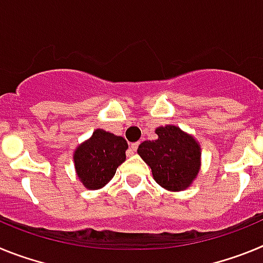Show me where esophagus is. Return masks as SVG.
Listing matches in <instances>:
<instances>
[{"label":"esophagus","mask_w":263,"mask_h":263,"mask_svg":"<svg viewBox=\"0 0 263 263\" xmlns=\"http://www.w3.org/2000/svg\"><path fill=\"white\" fill-rule=\"evenodd\" d=\"M138 146H139V142H134V143H132V146H130V147H132V150H133V152H137Z\"/></svg>","instance_id":"obj_1"}]
</instances>
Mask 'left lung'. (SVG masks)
Listing matches in <instances>:
<instances>
[{
    "label": "left lung",
    "mask_w": 263,
    "mask_h": 263,
    "mask_svg": "<svg viewBox=\"0 0 263 263\" xmlns=\"http://www.w3.org/2000/svg\"><path fill=\"white\" fill-rule=\"evenodd\" d=\"M155 133L158 138L141 143L138 154L150 166L158 184L170 191L184 190L199 173L200 147L173 125L158 127Z\"/></svg>",
    "instance_id": "left-lung-1"
}]
</instances>
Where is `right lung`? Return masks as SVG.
Masks as SVG:
<instances>
[{
    "label": "right lung",
    "mask_w": 263,
    "mask_h": 263,
    "mask_svg": "<svg viewBox=\"0 0 263 263\" xmlns=\"http://www.w3.org/2000/svg\"><path fill=\"white\" fill-rule=\"evenodd\" d=\"M127 143L122 137L97 129L73 155L78 176L89 190L104 187L125 160Z\"/></svg>",
    "instance_id": "obj_1"
}]
</instances>
